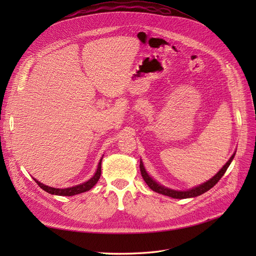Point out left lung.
I'll return each mask as SVG.
<instances>
[{"label": "left lung", "mask_w": 256, "mask_h": 256, "mask_svg": "<svg viewBox=\"0 0 256 256\" xmlns=\"http://www.w3.org/2000/svg\"><path fill=\"white\" fill-rule=\"evenodd\" d=\"M234 157H235V154H233V156H232L230 159L226 162V164L220 170V171L212 178V180H209L208 182L198 186V187L193 188V189H190V190H187V191H175V190H171V189L164 187V186L157 184L156 182L152 180V177H150L148 174H147V172L145 171V168L143 166L142 161H140V171H141L143 180H145L147 186H148V187L152 191L158 192V193H160V194L171 196L173 198H194V196L203 194V193L207 192L209 189H212L214 186L221 180V177L224 175V173L226 172V170L230 166V162H232V160L234 159Z\"/></svg>", "instance_id": "left-lung-1"}]
</instances>
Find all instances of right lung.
I'll use <instances>...</instances> for the list:
<instances>
[{"label":"right lung","instance_id":"1","mask_svg":"<svg viewBox=\"0 0 256 256\" xmlns=\"http://www.w3.org/2000/svg\"><path fill=\"white\" fill-rule=\"evenodd\" d=\"M102 160H100L98 168H97V171L95 173V175L92 176L90 180H88L86 182L78 184V186H74V187L72 188H65V189H56V188H52V187H48V186H44L42 182H40L38 180H36L35 178L33 180L37 182V184L40 186V187L44 190L46 192L51 193V194H56V196H72L74 194H79V193L85 192V191H88L90 189H92L94 186L97 184V182L99 180L100 175H102Z\"/></svg>","mask_w":256,"mask_h":256}]
</instances>
